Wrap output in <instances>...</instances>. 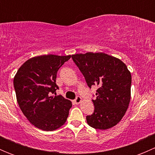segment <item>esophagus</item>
<instances>
[{
    "label": "esophagus",
    "mask_w": 155,
    "mask_h": 155,
    "mask_svg": "<svg viewBox=\"0 0 155 155\" xmlns=\"http://www.w3.org/2000/svg\"><path fill=\"white\" fill-rule=\"evenodd\" d=\"M82 98H81L80 97L78 96L76 98V100H75V101H74V103L76 104H81V103H82Z\"/></svg>",
    "instance_id": "esophagus-1"
}]
</instances>
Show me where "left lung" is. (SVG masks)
I'll use <instances>...</instances> for the list:
<instances>
[{
  "mask_svg": "<svg viewBox=\"0 0 155 155\" xmlns=\"http://www.w3.org/2000/svg\"><path fill=\"white\" fill-rule=\"evenodd\" d=\"M89 87L97 85L94 111L87 115L89 126L107 130L115 126L126 113L130 101L131 74L126 64L104 52L72 55Z\"/></svg>",
  "mask_w": 155,
  "mask_h": 155,
  "instance_id": "left-lung-1",
  "label": "left lung"
}]
</instances>
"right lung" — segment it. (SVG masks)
I'll list each match as a JSON object with an SVG mask.
<instances>
[{
	"label": "right lung",
	"mask_w": 155,
	"mask_h": 155,
	"mask_svg": "<svg viewBox=\"0 0 155 155\" xmlns=\"http://www.w3.org/2000/svg\"><path fill=\"white\" fill-rule=\"evenodd\" d=\"M71 55L45 54L26 61L14 76L17 102L25 116L36 127L46 131L64 124L72 102L51 96L58 88L57 72Z\"/></svg>",
	"instance_id": "add662e5"
}]
</instances>
